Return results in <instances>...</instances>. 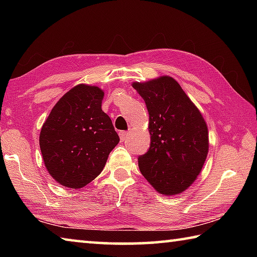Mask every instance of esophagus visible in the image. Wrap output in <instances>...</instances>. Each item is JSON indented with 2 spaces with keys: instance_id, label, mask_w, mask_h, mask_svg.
<instances>
[{
  "instance_id": "1",
  "label": "esophagus",
  "mask_w": 257,
  "mask_h": 257,
  "mask_svg": "<svg viewBox=\"0 0 257 257\" xmlns=\"http://www.w3.org/2000/svg\"><path fill=\"white\" fill-rule=\"evenodd\" d=\"M119 136H120L121 142H124L125 139H127V137H128V132H120L119 133Z\"/></svg>"
}]
</instances>
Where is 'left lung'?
<instances>
[{
    "mask_svg": "<svg viewBox=\"0 0 257 257\" xmlns=\"http://www.w3.org/2000/svg\"><path fill=\"white\" fill-rule=\"evenodd\" d=\"M133 87L150 114L151 145L138 158L139 170L159 193L180 194L196 179L206 160L205 120L171 77L134 82Z\"/></svg>",
    "mask_w": 257,
    "mask_h": 257,
    "instance_id": "left-lung-1",
    "label": "left lung"
}]
</instances>
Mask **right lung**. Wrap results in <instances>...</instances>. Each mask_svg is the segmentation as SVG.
<instances>
[{
  "mask_svg": "<svg viewBox=\"0 0 257 257\" xmlns=\"http://www.w3.org/2000/svg\"><path fill=\"white\" fill-rule=\"evenodd\" d=\"M103 96L96 86H75L59 99L43 124V160L62 186L77 189L94 180L120 141L110 116L102 111Z\"/></svg>",
  "mask_w": 257,
  "mask_h": 257,
  "instance_id": "right-lung-1",
  "label": "right lung"
}]
</instances>
